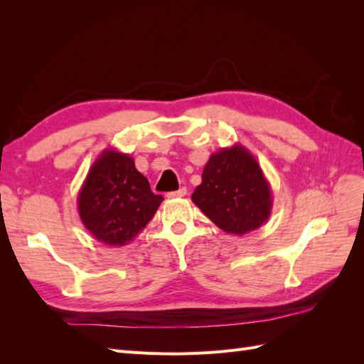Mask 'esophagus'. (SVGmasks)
<instances>
[{
    "label": "esophagus",
    "instance_id": "esophagus-1",
    "mask_svg": "<svg viewBox=\"0 0 364 364\" xmlns=\"http://www.w3.org/2000/svg\"><path fill=\"white\" fill-rule=\"evenodd\" d=\"M186 194V188L185 186H182V188H179L178 191H171L167 194L168 199H176V197H183Z\"/></svg>",
    "mask_w": 364,
    "mask_h": 364
}]
</instances>
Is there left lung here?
I'll return each instance as SVG.
<instances>
[{
	"instance_id": "obj_1",
	"label": "left lung",
	"mask_w": 364,
	"mask_h": 364,
	"mask_svg": "<svg viewBox=\"0 0 364 364\" xmlns=\"http://www.w3.org/2000/svg\"><path fill=\"white\" fill-rule=\"evenodd\" d=\"M191 200L226 234L245 235L267 222L273 197L258 161L241 144L209 156Z\"/></svg>"
}]
</instances>
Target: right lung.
Listing matches in <instances>:
<instances>
[{
	"label": "right lung",
	"instance_id": "right-lung-1",
	"mask_svg": "<svg viewBox=\"0 0 364 364\" xmlns=\"http://www.w3.org/2000/svg\"><path fill=\"white\" fill-rule=\"evenodd\" d=\"M164 197L150 190L127 153L106 149L95 159L77 196L83 226L106 246H126L155 215Z\"/></svg>",
	"mask_w": 364,
	"mask_h": 364
}]
</instances>
